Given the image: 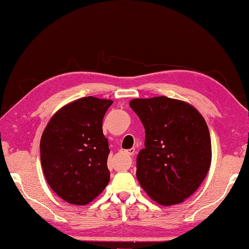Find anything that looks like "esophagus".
Instances as JSON below:
<instances>
[{
    "instance_id": "esophagus-1",
    "label": "esophagus",
    "mask_w": 249,
    "mask_h": 249,
    "mask_svg": "<svg viewBox=\"0 0 249 249\" xmlns=\"http://www.w3.org/2000/svg\"><path fill=\"white\" fill-rule=\"evenodd\" d=\"M125 154H126V155H128V156H133L134 154H135V149H134V148L128 149V151L125 152Z\"/></svg>"
}]
</instances>
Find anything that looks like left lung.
<instances>
[{"instance_id":"8db88e82","label":"left lung","mask_w":249,"mask_h":249,"mask_svg":"<svg viewBox=\"0 0 249 249\" xmlns=\"http://www.w3.org/2000/svg\"><path fill=\"white\" fill-rule=\"evenodd\" d=\"M145 128V148L136 159L142 188L163 206L183 203L210 171L211 135L194 106L166 96L129 102Z\"/></svg>"}]
</instances>
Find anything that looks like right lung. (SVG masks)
Listing matches in <instances>:
<instances>
[{"label":"right lung","instance_id":"add662e5","mask_svg":"<svg viewBox=\"0 0 249 249\" xmlns=\"http://www.w3.org/2000/svg\"><path fill=\"white\" fill-rule=\"evenodd\" d=\"M112 104L94 96L71 102L54 114L42 134L43 173L66 203L84 206L107 186L109 148L102 123Z\"/></svg>","mask_w":249,"mask_h":249}]
</instances>
